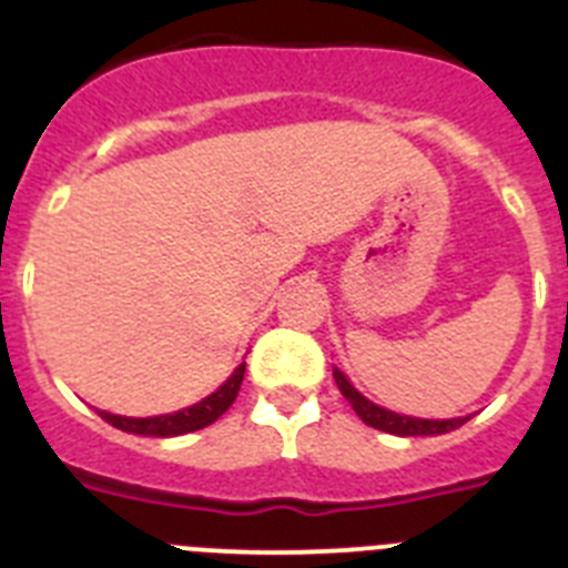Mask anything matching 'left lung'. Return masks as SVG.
<instances>
[{"mask_svg": "<svg viewBox=\"0 0 568 568\" xmlns=\"http://www.w3.org/2000/svg\"><path fill=\"white\" fill-rule=\"evenodd\" d=\"M333 378L338 384L341 395L349 400V406L355 409L361 420L366 426H373V429H381V433H389V435H400V438H418V435H444V433H453L458 426L466 424V418H453V420H424V418H409V415H398V413H389V409H381L375 406L373 400H366L364 395L355 389L346 375L341 369H333Z\"/></svg>", "mask_w": 568, "mask_h": 568, "instance_id": "8db88e82", "label": "left lung"}]
</instances>
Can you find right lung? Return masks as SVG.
<instances>
[{"mask_svg": "<svg viewBox=\"0 0 568 568\" xmlns=\"http://www.w3.org/2000/svg\"><path fill=\"white\" fill-rule=\"evenodd\" d=\"M244 366H235V373L224 381L213 395H207L199 404L187 406L182 413L173 415H155V418H124V415H110V413H99L108 424H113L115 429H122V433H133V435H155V438H173V435H184V433H195V429H204L213 420L222 418L227 413L230 406H233L235 395L241 389V381H244Z\"/></svg>", "mask_w": 568, "mask_h": 568, "instance_id": "1", "label": "right lung"}]
</instances>
